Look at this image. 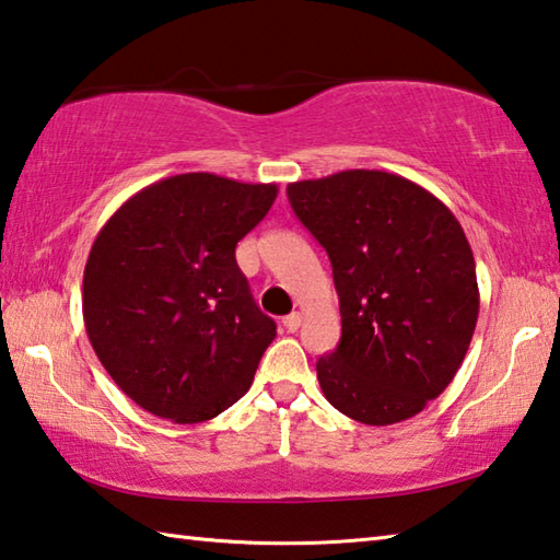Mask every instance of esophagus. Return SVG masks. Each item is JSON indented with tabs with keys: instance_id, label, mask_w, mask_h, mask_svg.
Masks as SVG:
<instances>
[{
	"instance_id": "esophagus-1",
	"label": "esophagus",
	"mask_w": 560,
	"mask_h": 560,
	"mask_svg": "<svg viewBox=\"0 0 560 560\" xmlns=\"http://www.w3.org/2000/svg\"><path fill=\"white\" fill-rule=\"evenodd\" d=\"M300 325H302V315L300 312H292V315H288L285 319H282V327H285L290 335H295V331L300 329Z\"/></svg>"
}]
</instances>
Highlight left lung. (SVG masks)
Returning <instances> with one entry per match:
<instances>
[{
  "label": "left lung",
  "instance_id": "obj_1",
  "mask_svg": "<svg viewBox=\"0 0 560 560\" xmlns=\"http://www.w3.org/2000/svg\"><path fill=\"white\" fill-rule=\"evenodd\" d=\"M331 260L339 347L317 361L322 394L364 425L418 416L455 378L479 315L463 225L423 186L347 170L288 186Z\"/></svg>",
  "mask_w": 560,
  "mask_h": 560
}]
</instances>
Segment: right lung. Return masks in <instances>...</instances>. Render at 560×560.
<instances>
[{
	"instance_id": "obj_1",
	"label": "right lung",
	"mask_w": 560,
	"mask_h": 560,
	"mask_svg": "<svg viewBox=\"0 0 560 560\" xmlns=\"http://www.w3.org/2000/svg\"><path fill=\"white\" fill-rule=\"evenodd\" d=\"M278 184L209 172L144 186L97 233L83 272V322L97 359L137 406L191 425L250 388L275 322L235 262Z\"/></svg>"
}]
</instances>
